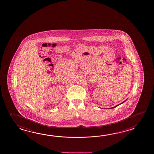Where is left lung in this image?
Instances as JSON below:
<instances>
[{"label":"left lung","mask_w":154,"mask_h":154,"mask_svg":"<svg viewBox=\"0 0 154 154\" xmlns=\"http://www.w3.org/2000/svg\"><path fill=\"white\" fill-rule=\"evenodd\" d=\"M118 105H117V106H115V107H114V108H115V107H117V106H118Z\"/></svg>","instance_id":"left-lung-1"}]
</instances>
